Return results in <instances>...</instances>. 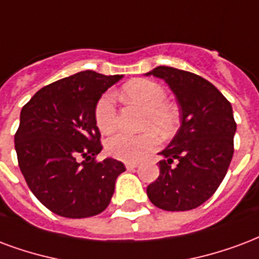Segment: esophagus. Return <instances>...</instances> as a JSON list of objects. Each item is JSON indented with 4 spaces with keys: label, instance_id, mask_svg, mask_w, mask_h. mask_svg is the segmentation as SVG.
<instances>
[{
    "label": "esophagus",
    "instance_id": "34e87169",
    "mask_svg": "<svg viewBox=\"0 0 259 259\" xmlns=\"http://www.w3.org/2000/svg\"><path fill=\"white\" fill-rule=\"evenodd\" d=\"M124 166H126L127 170H135V168L139 166V163H137V162H127V163H124Z\"/></svg>",
    "mask_w": 259,
    "mask_h": 259
}]
</instances>
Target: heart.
<instances>
[{
	"mask_svg": "<svg viewBox=\"0 0 259 259\" xmlns=\"http://www.w3.org/2000/svg\"><path fill=\"white\" fill-rule=\"evenodd\" d=\"M122 96L124 100L145 107V127H155L164 136L176 130L178 124V111L173 104L164 101L166 91L158 82L151 79L129 81L122 88ZM95 122L104 135L115 129L116 108L114 96L111 93H105L97 101L95 107ZM156 131L149 129L140 135L120 132L107 140L105 149L112 158L124 162H137L160 144V137Z\"/></svg>",
	"mask_w": 259,
	"mask_h": 259,
	"instance_id": "1",
	"label": "heart"
}]
</instances>
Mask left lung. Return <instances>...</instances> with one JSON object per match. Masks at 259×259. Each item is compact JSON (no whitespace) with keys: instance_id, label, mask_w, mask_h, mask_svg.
Returning a JSON list of instances; mask_svg holds the SVG:
<instances>
[{"instance_id":"1","label":"left lung","mask_w":259,"mask_h":259,"mask_svg":"<svg viewBox=\"0 0 259 259\" xmlns=\"http://www.w3.org/2000/svg\"><path fill=\"white\" fill-rule=\"evenodd\" d=\"M147 75L162 78L180 105L181 126L160 155V174L147 187L149 200L166 211H187L212 196L233 156L236 122L231 103L202 76L159 66Z\"/></svg>"}]
</instances>
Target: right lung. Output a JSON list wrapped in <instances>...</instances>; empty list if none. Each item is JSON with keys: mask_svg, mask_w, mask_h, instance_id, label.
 <instances>
[{"mask_svg": "<svg viewBox=\"0 0 259 259\" xmlns=\"http://www.w3.org/2000/svg\"><path fill=\"white\" fill-rule=\"evenodd\" d=\"M122 75L82 71L44 86L20 112L17 162L35 198L57 215L86 218L110 204L124 164L96 160L103 145L95 107Z\"/></svg>", "mask_w": 259, "mask_h": 259, "instance_id": "1", "label": "right lung"}]
</instances>
